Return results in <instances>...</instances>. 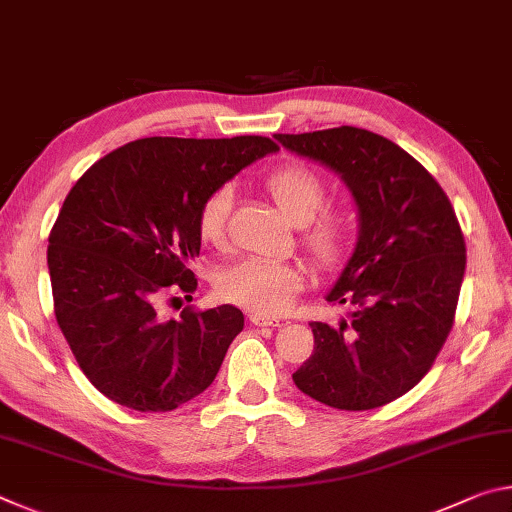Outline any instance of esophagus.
<instances>
[{"label": "esophagus", "instance_id": "1", "mask_svg": "<svg viewBox=\"0 0 512 512\" xmlns=\"http://www.w3.org/2000/svg\"><path fill=\"white\" fill-rule=\"evenodd\" d=\"M250 323L257 327H277L280 325V320L273 316H264V314H250Z\"/></svg>", "mask_w": 512, "mask_h": 512}]
</instances>
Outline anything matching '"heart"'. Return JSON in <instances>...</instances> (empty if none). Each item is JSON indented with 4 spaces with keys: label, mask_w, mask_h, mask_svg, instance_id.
Wrapping results in <instances>:
<instances>
[{
    "label": "heart",
    "mask_w": 512,
    "mask_h": 512,
    "mask_svg": "<svg viewBox=\"0 0 512 512\" xmlns=\"http://www.w3.org/2000/svg\"><path fill=\"white\" fill-rule=\"evenodd\" d=\"M266 192L293 225H307L302 241L318 262L332 264L343 253L348 241L350 219L343 212H325L316 219L327 201L325 180L307 167H282L266 178ZM232 207L228 187L216 189L198 214V235L210 246H219L225 237ZM305 284L296 264L273 262V259H244L225 268L216 280L219 296L255 314L275 316L289 309L293 298Z\"/></svg>",
    "instance_id": "obj_1"
}]
</instances>
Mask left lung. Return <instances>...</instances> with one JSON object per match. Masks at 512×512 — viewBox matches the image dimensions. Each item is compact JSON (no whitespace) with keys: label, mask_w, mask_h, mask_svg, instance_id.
Masks as SVG:
<instances>
[{"label":"left lung","mask_w":512,"mask_h":512,"mask_svg":"<svg viewBox=\"0 0 512 512\" xmlns=\"http://www.w3.org/2000/svg\"><path fill=\"white\" fill-rule=\"evenodd\" d=\"M275 140L339 173L359 212L357 246L327 293L352 311L336 327L311 323L314 352L293 381L332 409H377L427 375L452 332L461 225L443 187L386 137L341 126Z\"/></svg>","instance_id":"1"}]
</instances>
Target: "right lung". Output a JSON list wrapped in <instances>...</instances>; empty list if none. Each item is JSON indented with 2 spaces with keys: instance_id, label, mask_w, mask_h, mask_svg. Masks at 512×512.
<instances>
[{
  "instance_id": "obj_1",
  "label": "right lung",
  "mask_w": 512,
  "mask_h": 512,
  "mask_svg": "<svg viewBox=\"0 0 512 512\" xmlns=\"http://www.w3.org/2000/svg\"><path fill=\"white\" fill-rule=\"evenodd\" d=\"M275 151L259 135L144 137L94 162L67 194L47 248L54 311L83 375L108 400L173 411L212 384L244 314L187 307L164 320L155 305L196 289L189 262L201 253L207 196Z\"/></svg>"
}]
</instances>
